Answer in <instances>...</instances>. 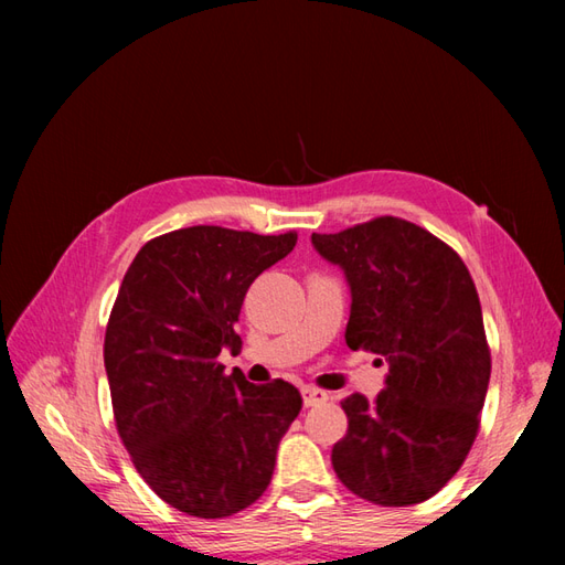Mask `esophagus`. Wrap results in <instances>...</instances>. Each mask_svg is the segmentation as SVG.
Segmentation results:
<instances>
[{
  "instance_id": "1",
  "label": "esophagus",
  "mask_w": 565,
  "mask_h": 565,
  "mask_svg": "<svg viewBox=\"0 0 565 565\" xmlns=\"http://www.w3.org/2000/svg\"><path fill=\"white\" fill-rule=\"evenodd\" d=\"M328 398H330V395H328L326 391L313 388V386H306V388H303V405H306V407L322 405V403H328Z\"/></svg>"
}]
</instances>
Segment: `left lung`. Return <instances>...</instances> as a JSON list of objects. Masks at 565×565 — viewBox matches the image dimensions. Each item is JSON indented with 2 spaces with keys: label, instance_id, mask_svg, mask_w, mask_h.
I'll list each match as a JSON object with an SVG mask.
<instances>
[{
  "label": "left lung",
  "instance_id": "1",
  "mask_svg": "<svg viewBox=\"0 0 565 565\" xmlns=\"http://www.w3.org/2000/svg\"><path fill=\"white\" fill-rule=\"evenodd\" d=\"M310 239L350 284L347 347L388 362L374 401H342L332 468L359 498L415 505L459 471L481 425L490 350L476 284L447 243L393 215Z\"/></svg>",
  "mask_w": 565,
  "mask_h": 565
}]
</instances>
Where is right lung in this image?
Listing matches in <instances>:
<instances>
[{
	"label": "right lung",
	"mask_w": 565,
	"mask_h": 565,
	"mask_svg": "<svg viewBox=\"0 0 565 565\" xmlns=\"http://www.w3.org/2000/svg\"><path fill=\"white\" fill-rule=\"evenodd\" d=\"M296 233L182 227L140 247L104 338L116 429L154 493L179 512L221 520L267 490L301 393L276 379L225 374L235 322L257 276L296 247Z\"/></svg>",
	"instance_id": "add662e5"
}]
</instances>
